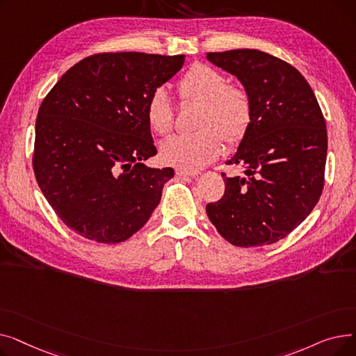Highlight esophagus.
<instances>
[{"instance_id":"obj_1","label":"esophagus","mask_w":356,"mask_h":356,"mask_svg":"<svg viewBox=\"0 0 356 356\" xmlns=\"http://www.w3.org/2000/svg\"><path fill=\"white\" fill-rule=\"evenodd\" d=\"M175 173H176V176H197L199 175V172L197 170H186V168H176L175 170Z\"/></svg>"}]
</instances>
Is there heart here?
<instances>
[{
	"label": "heart",
	"instance_id": "b5f03b06",
	"mask_svg": "<svg viewBox=\"0 0 356 356\" xmlns=\"http://www.w3.org/2000/svg\"><path fill=\"white\" fill-rule=\"evenodd\" d=\"M177 90L183 102H202L196 121L199 131L165 141L161 145L164 163L196 170L220 156L223 140L229 145L244 140L254 115L252 98L244 86L228 83L225 74L209 65L196 63L180 78ZM145 118L157 136L168 137L173 133L175 108L163 88L149 95Z\"/></svg>",
	"mask_w": 356,
	"mask_h": 356
}]
</instances>
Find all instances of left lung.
Wrapping results in <instances>:
<instances>
[{"instance_id": "left-lung-1", "label": "left lung", "mask_w": 356, "mask_h": 356, "mask_svg": "<svg viewBox=\"0 0 356 356\" xmlns=\"http://www.w3.org/2000/svg\"><path fill=\"white\" fill-rule=\"evenodd\" d=\"M208 60L242 82L254 104L252 122L227 164L225 193L207 204L218 232L232 245L261 247L286 238L316 207L325 184L327 133L322 109L303 74L266 51L208 53Z\"/></svg>"}]
</instances>
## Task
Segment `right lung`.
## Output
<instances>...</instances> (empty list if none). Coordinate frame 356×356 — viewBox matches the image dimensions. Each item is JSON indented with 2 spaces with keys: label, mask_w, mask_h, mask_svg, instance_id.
<instances>
[{
  "label": "right lung",
  "mask_w": 356,
  "mask_h": 356,
  "mask_svg": "<svg viewBox=\"0 0 356 356\" xmlns=\"http://www.w3.org/2000/svg\"><path fill=\"white\" fill-rule=\"evenodd\" d=\"M184 54L97 53L72 66L43 99L35 120V180L67 228L101 244L140 231L161 199L172 167L157 154L145 106L176 74Z\"/></svg>",
  "instance_id": "right-lung-1"
}]
</instances>
